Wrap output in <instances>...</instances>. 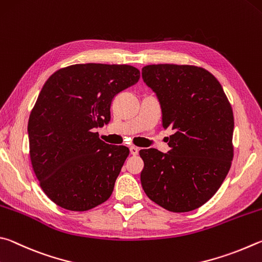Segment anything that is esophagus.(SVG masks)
I'll return each mask as SVG.
<instances>
[{
  "mask_svg": "<svg viewBox=\"0 0 262 262\" xmlns=\"http://www.w3.org/2000/svg\"><path fill=\"white\" fill-rule=\"evenodd\" d=\"M130 153L132 155H137V154L139 153V148L136 147V146H131V147H130Z\"/></svg>",
  "mask_w": 262,
  "mask_h": 262,
  "instance_id": "obj_1",
  "label": "esophagus"
}]
</instances>
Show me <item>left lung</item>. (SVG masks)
Wrapping results in <instances>:
<instances>
[{
    "instance_id": "8db88e82",
    "label": "left lung",
    "mask_w": 262,
    "mask_h": 262,
    "mask_svg": "<svg viewBox=\"0 0 262 262\" xmlns=\"http://www.w3.org/2000/svg\"><path fill=\"white\" fill-rule=\"evenodd\" d=\"M143 79L158 95L170 150L141 149V185L167 210L196 209L222 185L233 158V113L221 84L204 68L152 64Z\"/></svg>"
}]
</instances>
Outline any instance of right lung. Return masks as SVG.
I'll list each match as a JSON object with an SVG mask.
<instances>
[{
  "label": "right lung",
  "instance_id": "1",
  "mask_svg": "<svg viewBox=\"0 0 262 262\" xmlns=\"http://www.w3.org/2000/svg\"><path fill=\"white\" fill-rule=\"evenodd\" d=\"M138 69L126 64H73L54 72L32 109V167L46 195L59 207L84 212L112 195L128 150L105 144L95 127L110 121L114 96L135 85Z\"/></svg>",
  "mask_w": 262,
  "mask_h": 262
}]
</instances>
